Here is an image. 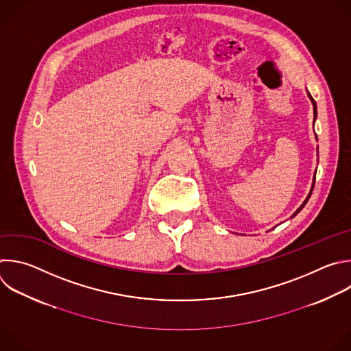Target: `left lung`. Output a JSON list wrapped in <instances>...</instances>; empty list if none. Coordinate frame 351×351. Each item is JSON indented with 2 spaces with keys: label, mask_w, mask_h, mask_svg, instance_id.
Masks as SVG:
<instances>
[{
  "label": "left lung",
  "mask_w": 351,
  "mask_h": 351,
  "mask_svg": "<svg viewBox=\"0 0 351 351\" xmlns=\"http://www.w3.org/2000/svg\"><path fill=\"white\" fill-rule=\"evenodd\" d=\"M308 96H310V95H308ZM310 99H311V101H313V106H314V120H315V117H317V106H315V101H314V99H313V97H311V96H310ZM313 189H314V186H313ZM311 191H313V190H311ZM311 191H310V194H308V197H307V198H306V201H304V202H303V204H302V206H300V208H299V209H298V210H296V212H295V213H293V215H292V217H293V216H295V215H298V213H299V212H300V210H302V208H303V206H304V205H306V202H307V201H308V198H310V195H311Z\"/></svg>",
  "instance_id": "8db88e82"
}]
</instances>
